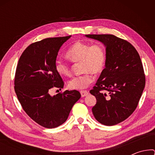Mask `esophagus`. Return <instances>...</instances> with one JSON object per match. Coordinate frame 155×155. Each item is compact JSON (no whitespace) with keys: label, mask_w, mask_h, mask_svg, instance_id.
I'll use <instances>...</instances> for the list:
<instances>
[{"label":"esophagus","mask_w":155,"mask_h":155,"mask_svg":"<svg viewBox=\"0 0 155 155\" xmlns=\"http://www.w3.org/2000/svg\"><path fill=\"white\" fill-rule=\"evenodd\" d=\"M80 93H81V96H82V97H85V96H87L88 94H89L88 91H86V90H81V91H80Z\"/></svg>","instance_id":"esophagus-1"}]
</instances>
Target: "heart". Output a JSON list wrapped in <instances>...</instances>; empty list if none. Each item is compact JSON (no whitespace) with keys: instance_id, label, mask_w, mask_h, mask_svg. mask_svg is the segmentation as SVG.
Returning a JSON list of instances; mask_svg holds the SVG:
<instances>
[{"instance_id":"b5f03b06","label":"heart","mask_w":155,"mask_h":155,"mask_svg":"<svg viewBox=\"0 0 155 155\" xmlns=\"http://www.w3.org/2000/svg\"><path fill=\"white\" fill-rule=\"evenodd\" d=\"M66 57L74 63L81 62L83 74L72 78L68 85L73 90H83L93 82V73L98 74L104 69L106 62V51L101 44H91L77 41L68 49ZM55 70L61 76L68 77L70 74V68L66 62L57 61Z\"/></svg>"}]
</instances>
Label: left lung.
Returning a JSON list of instances; mask_svg holds the SVG:
<instances>
[{
    "label": "left lung",
    "mask_w": 155,
    "mask_h": 155,
    "mask_svg": "<svg viewBox=\"0 0 155 155\" xmlns=\"http://www.w3.org/2000/svg\"><path fill=\"white\" fill-rule=\"evenodd\" d=\"M106 48L105 68L90 90L96 97L92 113L97 121L114 126L124 121L137 107L146 78L140 57L128 41L114 35H85Z\"/></svg>",
    "instance_id": "left-lung-1"
}]
</instances>
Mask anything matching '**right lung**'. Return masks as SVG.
<instances>
[{
    "label": "right lung",
    "instance_id": "1",
    "mask_svg": "<svg viewBox=\"0 0 155 155\" xmlns=\"http://www.w3.org/2000/svg\"><path fill=\"white\" fill-rule=\"evenodd\" d=\"M70 37L46 38L31 44L18 61L14 80L18 101L28 116L45 128H56L64 123L81 98L77 90L50 94L52 88L64 87L55 63L60 48Z\"/></svg>",
    "mask_w": 155,
    "mask_h": 155
}]
</instances>
